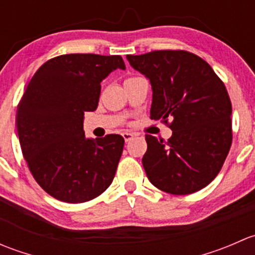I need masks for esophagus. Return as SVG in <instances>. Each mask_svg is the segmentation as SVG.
Wrapping results in <instances>:
<instances>
[{"label": "esophagus", "mask_w": 255, "mask_h": 255, "mask_svg": "<svg viewBox=\"0 0 255 255\" xmlns=\"http://www.w3.org/2000/svg\"><path fill=\"white\" fill-rule=\"evenodd\" d=\"M122 135H123V138H125L126 142H129V140L133 139V137H134V134L130 132H123Z\"/></svg>", "instance_id": "esophagus-1"}]
</instances>
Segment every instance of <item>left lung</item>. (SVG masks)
<instances>
[{
    "label": "left lung",
    "instance_id": "1",
    "mask_svg": "<svg viewBox=\"0 0 255 255\" xmlns=\"http://www.w3.org/2000/svg\"><path fill=\"white\" fill-rule=\"evenodd\" d=\"M127 59L150 80V117L173 130L168 142L145 134L146 176L171 195L204 189L220 173L232 144V104L225 84L210 64L186 50H154Z\"/></svg>",
    "mask_w": 255,
    "mask_h": 255
}]
</instances>
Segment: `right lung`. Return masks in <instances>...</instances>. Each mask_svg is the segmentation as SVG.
<instances>
[{"instance_id":"obj_1","label":"right lung","mask_w":255,"mask_h":255,"mask_svg":"<svg viewBox=\"0 0 255 255\" xmlns=\"http://www.w3.org/2000/svg\"><path fill=\"white\" fill-rule=\"evenodd\" d=\"M126 65L120 55L65 54L43 64L17 109L20 149L35 181L54 199L81 204L111 185L125 139H87L84 113L97 109L101 81Z\"/></svg>"}]
</instances>
